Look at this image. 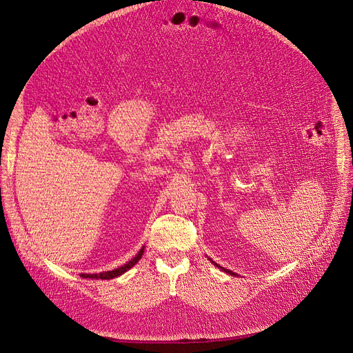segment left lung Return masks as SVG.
Returning <instances> with one entry per match:
<instances>
[{
	"label": "left lung",
	"instance_id": "left-lung-1",
	"mask_svg": "<svg viewBox=\"0 0 353 353\" xmlns=\"http://www.w3.org/2000/svg\"><path fill=\"white\" fill-rule=\"evenodd\" d=\"M212 263H214V262H212ZM214 265H216V263H214ZM216 266H218V268H219V269H223V270H224V272H227V273H230V275H232V276H234V275H236V273H234V272H231V270H228V269H224V268H221V266H219V265H216Z\"/></svg>",
	"mask_w": 353,
	"mask_h": 353
}]
</instances>
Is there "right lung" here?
Returning <instances> with one entry per match:
<instances>
[{
    "label": "right lung",
    "instance_id": "obj_1",
    "mask_svg": "<svg viewBox=\"0 0 353 353\" xmlns=\"http://www.w3.org/2000/svg\"><path fill=\"white\" fill-rule=\"evenodd\" d=\"M142 254H143V247H142V249L139 250V253L132 260H129L126 265H123L121 268L109 270V272H101V273H81V276L83 278H90V279H113L116 276H121L122 273H125L126 270H129L134 265H137L139 262V259L142 257Z\"/></svg>",
    "mask_w": 353,
    "mask_h": 353
}]
</instances>
